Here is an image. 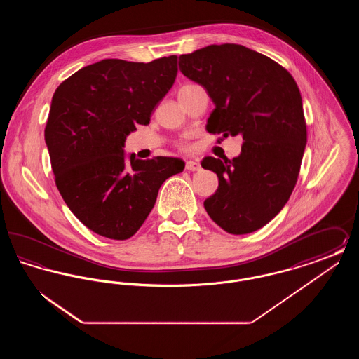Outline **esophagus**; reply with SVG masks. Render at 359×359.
Wrapping results in <instances>:
<instances>
[{
	"mask_svg": "<svg viewBox=\"0 0 359 359\" xmlns=\"http://www.w3.org/2000/svg\"><path fill=\"white\" fill-rule=\"evenodd\" d=\"M201 164L198 161H194V160H188L186 163V170L191 172L201 171Z\"/></svg>",
	"mask_w": 359,
	"mask_h": 359,
	"instance_id": "1",
	"label": "esophagus"
}]
</instances>
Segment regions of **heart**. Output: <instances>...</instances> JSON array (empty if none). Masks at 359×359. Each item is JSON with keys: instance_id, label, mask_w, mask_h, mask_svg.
I'll list each match as a JSON object with an SVG mask.
<instances>
[{"instance_id": "heart-1", "label": "heart", "mask_w": 359, "mask_h": 359, "mask_svg": "<svg viewBox=\"0 0 359 359\" xmlns=\"http://www.w3.org/2000/svg\"><path fill=\"white\" fill-rule=\"evenodd\" d=\"M183 87H184V86H183ZM180 88H182V87H180ZM180 148H182V149H186V145H184V144H180Z\"/></svg>"}]
</instances>
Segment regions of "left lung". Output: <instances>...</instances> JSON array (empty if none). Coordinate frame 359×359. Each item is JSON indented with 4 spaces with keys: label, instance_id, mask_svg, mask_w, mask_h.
I'll return each instance as SVG.
<instances>
[{
    "label": "left lung",
    "instance_id": "1",
    "mask_svg": "<svg viewBox=\"0 0 359 359\" xmlns=\"http://www.w3.org/2000/svg\"><path fill=\"white\" fill-rule=\"evenodd\" d=\"M179 67L215 104L207 130L243 138L238 157L203 158L219 180L205 211L230 234L253 233L281 211L297 182L307 142L299 87L283 66L239 44L180 55Z\"/></svg>",
    "mask_w": 359,
    "mask_h": 359
}]
</instances>
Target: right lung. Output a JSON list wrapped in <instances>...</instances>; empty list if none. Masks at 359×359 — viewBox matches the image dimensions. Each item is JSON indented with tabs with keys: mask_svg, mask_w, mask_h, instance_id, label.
I'll list each match as a JSON object with an SVG mask.
<instances>
[{
	"mask_svg": "<svg viewBox=\"0 0 359 359\" xmlns=\"http://www.w3.org/2000/svg\"><path fill=\"white\" fill-rule=\"evenodd\" d=\"M177 56L149 63L103 59L76 71L52 97L44 130L55 183L72 214L91 231L128 239L152 211L158 189L184 161L157 156L126 165L123 147L147 125L170 91Z\"/></svg>",
	"mask_w": 359,
	"mask_h": 359,
	"instance_id": "add662e5",
	"label": "right lung"
}]
</instances>
